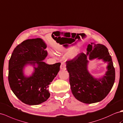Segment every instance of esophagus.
<instances>
[{
  "mask_svg": "<svg viewBox=\"0 0 123 123\" xmlns=\"http://www.w3.org/2000/svg\"><path fill=\"white\" fill-rule=\"evenodd\" d=\"M60 68L61 70H65L66 69V64L64 62H62L60 65Z\"/></svg>",
  "mask_w": 123,
  "mask_h": 123,
  "instance_id": "esophagus-1",
  "label": "esophagus"
}]
</instances>
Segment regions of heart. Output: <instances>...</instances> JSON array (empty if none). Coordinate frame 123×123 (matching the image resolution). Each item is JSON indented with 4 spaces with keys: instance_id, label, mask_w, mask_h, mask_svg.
Instances as JSON below:
<instances>
[{
    "instance_id": "b5f03b06",
    "label": "heart",
    "mask_w": 123,
    "mask_h": 123,
    "mask_svg": "<svg viewBox=\"0 0 123 123\" xmlns=\"http://www.w3.org/2000/svg\"><path fill=\"white\" fill-rule=\"evenodd\" d=\"M78 52V48H77V47H75V48L72 49L68 52L67 56L68 58H70V59L73 58L77 55Z\"/></svg>"
}]
</instances>
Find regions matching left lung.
I'll return each instance as SVG.
<instances>
[{
  "label": "left lung",
  "instance_id": "obj_1",
  "mask_svg": "<svg viewBox=\"0 0 123 123\" xmlns=\"http://www.w3.org/2000/svg\"><path fill=\"white\" fill-rule=\"evenodd\" d=\"M86 54L80 53L66 62L72 92L77 100L85 103L99 102L111 91L115 78V68L108 48L102 44L88 46ZM98 58L108 62L106 76L93 78L87 70L88 59Z\"/></svg>",
  "mask_w": 123,
  "mask_h": 123
}]
</instances>
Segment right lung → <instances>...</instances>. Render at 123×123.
<instances>
[{"label": "right lung", "instance_id": "1", "mask_svg": "<svg viewBox=\"0 0 123 123\" xmlns=\"http://www.w3.org/2000/svg\"><path fill=\"white\" fill-rule=\"evenodd\" d=\"M46 45L40 38L27 39L14 49L9 61L8 80L12 92L22 102L38 105L47 100L50 94L49 85L60 71V62L47 64L42 61L48 55ZM27 64H37L32 76H24Z\"/></svg>", "mask_w": 123, "mask_h": 123}]
</instances>
